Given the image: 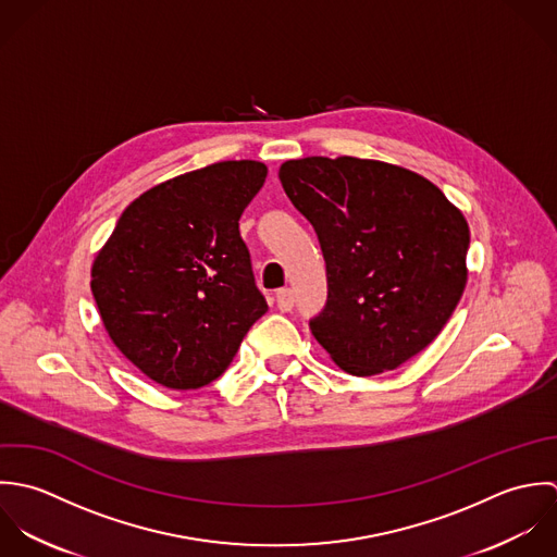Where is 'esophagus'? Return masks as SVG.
<instances>
[{"instance_id":"esophagus-1","label":"esophagus","mask_w":557,"mask_h":557,"mask_svg":"<svg viewBox=\"0 0 557 557\" xmlns=\"http://www.w3.org/2000/svg\"><path fill=\"white\" fill-rule=\"evenodd\" d=\"M275 304H277V308H280L282 312H290V310H293V306H295L293 290H290V288H282V290H277V295H275Z\"/></svg>"}]
</instances>
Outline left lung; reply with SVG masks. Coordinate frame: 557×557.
Masks as SVG:
<instances>
[{"label": "left lung", "instance_id": "left-lung-1", "mask_svg": "<svg viewBox=\"0 0 557 557\" xmlns=\"http://www.w3.org/2000/svg\"><path fill=\"white\" fill-rule=\"evenodd\" d=\"M280 181L319 234L330 293L310 330L335 363L372 376L424 350L467 284L469 225L444 191L357 157L293 159Z\"/></svg>", "mask_w": 557, "mask_h": 557}]
</instances>
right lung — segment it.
<instances>
[{
    "mask_svg": "<svg viewBox=\"0 0 557 557\" xmlns=\"http://www.w3.org/2000/svg\"><path fill=\"white\" fill-rule=\"evenodd\" d=\"M264 178V163L243 159L154 185L97 253L90 288L106 332L154 383L209 385L269 310L238 232Z\"/></svg>",
    "mask_w": 557,
    "mask_h": 557,
    "instance_id": "right-lung-1",
    "label": "right lung"
}]
</instances>
